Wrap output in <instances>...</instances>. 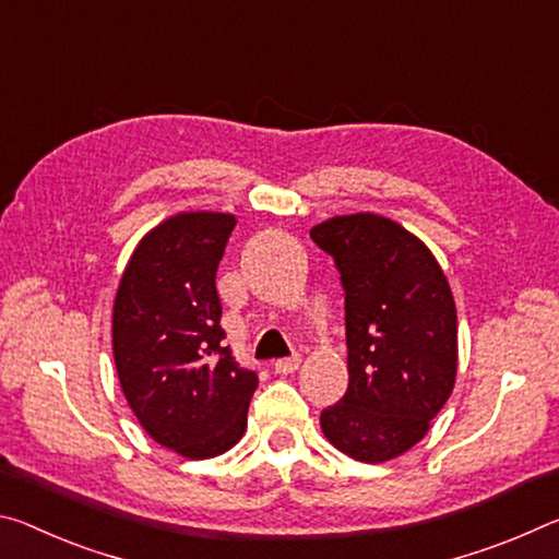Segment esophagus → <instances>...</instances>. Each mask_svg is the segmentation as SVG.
I'll list each match as a JSON object with an SVG mask.
<instances>
[{
    "label": "esophagus",
    "mask_w": 559,
    "mask_h": 559,
    "mask_svg": "<svg viewBox=\"0 0 559 559\" xmlns=\"http://www.w3.org/2000/svg\"><path fill=\"white\" fill-rule=\"evenodd\" d=\"M299 364H301L299 354H292V356H287V359L274 361L272 369H274V373H280V377H287V373H295L299 369Z\"/></svg>",
    "instance_id": "obj_1"
}]
</instances>
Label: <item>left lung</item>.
<instances>
[{
    "label": "left lung",
    "mask_w": 559,
    "mask_h": 559,
    "mask_svg": "<svg viewBox=\"0 0 559 559\" xmlns=\"http://www.w3.org/2000/svg\"><path fill=\"white\" fill-rule=\"evenodd\" d=\"M344 287L349 386L319 416L326 441L361 463L406 453L428 433L459 369V319L431 250L373 213L312 227Z\"/></svg>",
    "instance_id": "1"
}]
</instances>
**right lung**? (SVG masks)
Wrapping results in <instances>:
<instances>
[{
	"label": "right lung",
	"instance_id": "add662e5",
	"mask_svg": "<svg viewBox=\"0 0 559 559\" xmlns=\"http://www.w3.org/2000/svg\"><path fill=\"white\" fill-rule=\"evenodd\" d=\"M235 215L180 213L143 237L114 301V359L128 406L153 441L213 459L240 441L258 373L219 326L215 274Z\"/></svg>",
	"mask_w": 559,
	"mask_h": 559
}]
</instances>
